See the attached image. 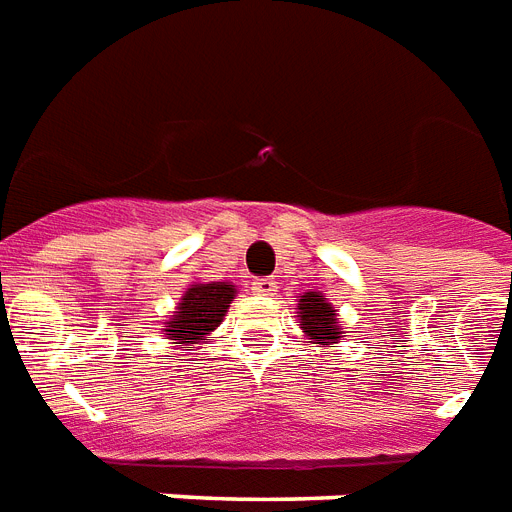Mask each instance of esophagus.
<instances>
[{
    "label": "esophagus",
    "instance_id": "esophagus-1",
    "mask_svg": "<svg viewBox=\"0 0 512 512\" xmlns=\"http://www.w3.org/2000/svg\"><path fill=\"white\" fill-rule=\"evenodd\" d=\"M253 293H256V296H275V290H277V282L272 280V277H261V280H256L253 282Z\"/></svg>",
    "mask_w": 512,
    "mask_h": 512
}]
</instances>
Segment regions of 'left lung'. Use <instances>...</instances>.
Listing matches in <instances>:
<instances>
[{"mask_svg": "<svg viewBox=\"0 0 512 512\" xmlns=\"http://www.w3.org/2000/svg\"><path fill=\"white\" fill-rule=\"evenodd\" d=\"M296 314L309 343L330 346V343H338L343 338V327L338 325V314H335L333 304H327L325 296L317 293V290H309L304 296H298Z\"/></svg>", "mask_w": 512, "mask_h": 512, "instance_id": "8db88e82", "label": "left lung"}]
</instances>
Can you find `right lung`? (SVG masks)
<instances>
[{
    "label": "right lung",
    "instance_id": "obj_1",
    "mask_svg": "<svg viewBox=\"0 0 512 512\" xmlns=\"http://www.w3.org/2000/svg\"><path fill=\"white\" fill-rule=\"evenodd\" d=\"M235 293L230 282H195L182 293L177 312L171 314L169 322H163V335L182 343L185 351H192L195 343H203L208 333L222 325Z\"/></svg>",
    "mask_w": 512,
    "mask_h": 512
}]
</instances>
